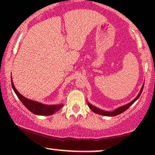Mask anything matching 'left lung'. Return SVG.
Instances as JSON below:
<instances>
[{
  "mask_svg": "<svg viewBox=\"0 0 155 155\" xmlns=\"http://www.w3.org/2000/svg\"><path fill=\"white\" fill-rule=\"evenodd\" d=\"M143 86H144V84H143V86H142L141 89H140V91L139 93H138V95H137V97L134 99V100H133V101H131V102L129 103V104L124 105V106H121V107H120V108H117V109H115L114 111H103V110L100 109V108H96L95 106H92V105L90 104V103H87L88 106H89V107H90V108L92 110V111L95 112V113H96V114H98L104 115V116H108V117L117 116V115L120 114L122 113V112L125 111L126 110H127V108H128L130 106H131V105L134 104L135 101H136V100H138V98L140 97V94H141L142 91H143Z\"/></svg>",
  "mask_w": 155,
  "mask_h": 155,
  "instance_id": "8db88e82",
  "label": "left lung"
}]
</instances>
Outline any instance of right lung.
<instances>
[{
    "label": "right lung",
    "instance_id": "obj_1",
    "mask_svg": "<svg viewBox=\"0 0 155 155\" xmlns=\"http://www.w3.org/2000/svg\"><path fill=\"white\" fill-rule=\"evenodd\" d=\"M11 81H12V88H13L14 91H15L16 95H17L18 98L30 111L35 114L41 115V116H49V115L53 114L55 112L59 111L60 108L63 106V104L45 105L37 102V101L29 100V99L26 98L24 96H22L17 91V89L15 88V85H14L13 81H12V79Z\"/></svg>",
    "mask_w": 155,
    "mask_h": 155
}]
</instances>
